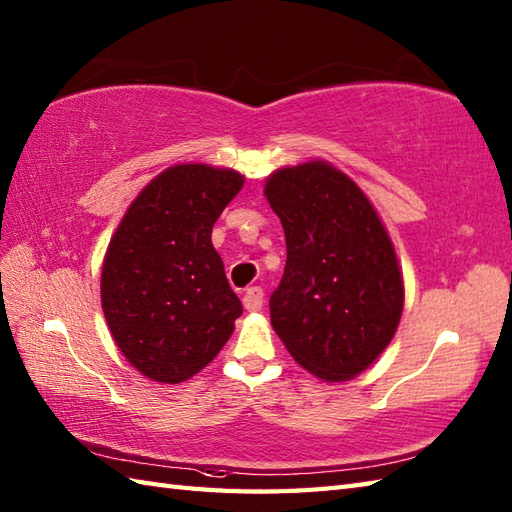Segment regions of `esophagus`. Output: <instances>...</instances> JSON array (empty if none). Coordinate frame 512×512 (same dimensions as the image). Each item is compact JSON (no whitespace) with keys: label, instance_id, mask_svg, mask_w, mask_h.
Instances as JSON below:
<instances>
[{"label":"esophagus","instance_id":"1","mask_svg":"<svg viewBox=\"0 0 512 512\" xmlns=\"http://www.w3.org/2000/svg\"><path fill=\"white\" fill-rule=\"evenodd\" d=\"M262 306H264V290L259 286L248 288L244 292V308L248 312H259V310H262Z\"/></svg>","mask_w":512,"mask_h":512}]
</instances>
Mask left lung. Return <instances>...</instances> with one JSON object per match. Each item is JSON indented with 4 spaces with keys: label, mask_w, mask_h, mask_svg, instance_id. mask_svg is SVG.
I'll list each match as a JSON object with an SVG mask.
<instances>
[{
    "label": "left lung",
    "mask_w": 512,
    "mask_h": 512,
    "mask_svg": "<svg viewBox=\"0 0 512 512\" xmlns=\"http://www.w3.org/2000/svg\"><path fill=\"white\" fill-rule=\"evenodd\" d=\"M264 195L286 233L270 323L325 383L356 378L394 339L405 281L387 228L358 184L328 160L270 173Z\"/></svg>",
    "instance_id": "8db88e82"
}]
</instances>
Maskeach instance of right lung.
I'll list each match as a JSON object with an SVG mask.
<instances>
[{"label": "right lung", "mask_w": 512, "mask_h": 512, "mask_svg": "<svg viewBox=\"0 0 512 512\" xmlns=\"http://www.w3.org/2000/svg\"><path fill=\"white\" fill-rule=\"evenodd\" d=\"M244 187L235 169L171 165L129 204L105 250L101 306L127 363L176 385L231 339L242 301L228 286L211 231Z\"/></svg>", "instance_id": "obj_1"}]
</instances>
